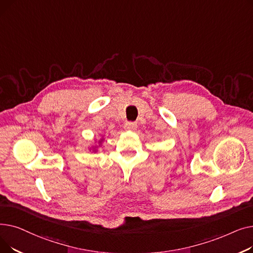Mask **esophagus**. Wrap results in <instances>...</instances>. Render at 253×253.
<instances>
[{"instance_id": "1", "label": "esophagus", "mask_w": 253, "mask_h": 253, "mask_svg": "<svg viewBox=\"0 0 253 253\" xmlns=\"http://www.w3.org/2000/svg\"><path fill=\"white\" fill-rule=\"evenodd\" d=\"M136 127H137V125H136V123H134V122H127V123H125V125H124V128H125L126 130H135Z\"/></svg>"}]
</instances>
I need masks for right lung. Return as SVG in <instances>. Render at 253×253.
<instances>
[{"instance_id": "1", "label": "right lung", "mask_w": 253, "mask_h": 253, "mask_svg": "<svg viewBox=\"0 0 253 253\" xmlns=\"http://www.w3.org/2000/svg\"><path fill=\"white\" fill-rule=\"evenodd\" d=\"M102 141H103V136L100 138V140L98 141V143H99V144H101V143H102ZM90 150H92V152L96 153V152H97V147H92Z\"/></svg>"}]
</instances>
